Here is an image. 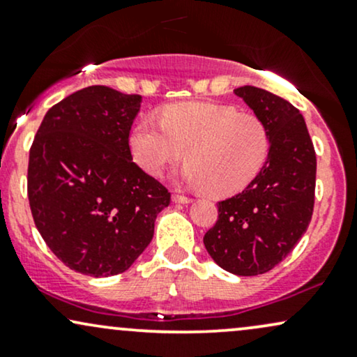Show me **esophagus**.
<instances>
[{"mask_svg": "<svg viewBox=\"0 0 357 357\" xmlns=\"http://www.w3.org/2000/svg\"><path fill=\"white\" fill-rule=\"evenodd\" d=\"M173 202L188 204V203H191V198H188V196H184V195H173Z\"/></svg>", "mask_w": 357, "mask_h": 357, "instance_id": "obj_1", "label": "esophagus"}]
</instances>
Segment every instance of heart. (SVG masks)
I'll use <instances>...</instances> for the list:
<instances>
[{"instance_id": "b5f03b06", "label": "heart", "mask_w": 357, "mask_h": 357, "mask_svg": "<svg viewBox=\"0 0 357 357\" xmlns=\"http://www.w3.org/2000/svg\"><path fill=\"white\" fill-rule=\"evenodd\" d=\"M134 161L158 176L183 158L181 179L213 196H231L267 162L270 134L255 114L210 102H179L161 110L159 122L142 119L129 134Z\"/></svg>"}]
</instances>
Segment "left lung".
<instances>
[{"label": "left lung", "instance_id": "8db88e82", "mask_svg": "<svg viewBox=\"0 0 357 357\" xmlns=\"http://www.w3.org/2000/svg\"><path fill=\"white\" fill-rule=\"evenodd\" d=\"M267 126V162L238 195L218 203V220L203 243L213 260L241 277L280 264L302 238L314 211L315 151L302 114L264 89H235Z\"/></svg>", "mask_w": 357, "mask_h": 357}]
</instances>
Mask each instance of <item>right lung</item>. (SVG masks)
Masks as SVG:
<instances>
[{"mask_svg": "<svg viewBox=\"0 0 357 357\" xmlns=\"http://www.w3.org/2000/svg\"><path fill=\"white\" fill-rule=\"evenodd\" d=\"M141 96L82 89L45 114L28 162V199L45 243L75 272H126L171 202L132 161L129 132Z\"/></svg>", "mask_w": 357, "mask_h": 357, "instance_id": "1", "label": "right lung"}]
</instances>
